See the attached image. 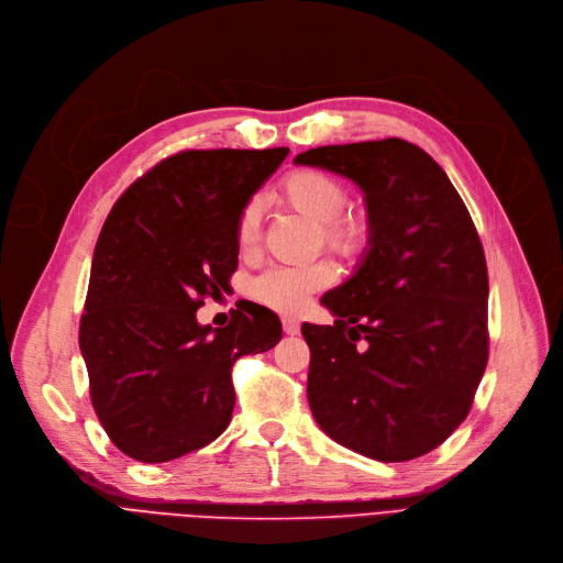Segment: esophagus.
Masks as SVG:
<instances>
[{
	"label": "esophagus",
	"mask_w": 563,
	"mask_h": 563,
	"mask_svg": "<svg viewBox=\"0 0 563 563\" xmlns=\"http://www.w3.org/2000/svg\"><path fill=\"white\" fill-rule=\"evenodd\" d=\"M282 325H284V332L286 334H300V320L298 318H292V316H284L282 318Z\"/></svg>",
	"instance_id": "34e87169"
}]
</instances>
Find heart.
Masks as SVG:
<instances>
[{"instance_id":"heart-1","label":"heart","mask_w":563,"mask_h":563,"mask_svg":"<svg viewBox=\"0 0 563 563\" xmlns=\"http://www.w3.org/2000/svg\"><path fill=\"white\" fill-rule=\"evenodd\" d=\"M279 197L292 210L318 224L323 245L345 261L362 258L373 243V220L368 212L343 208L347 201L345 185L332 174L318 169H296L282 178ZM261 235V208L250 201L235 224L238 247L250 252ZM336 271L330 261L307 265H275L252 282V296L284 313L300 311L311 292L334 282Z\"/></svg>"}]
</instances>
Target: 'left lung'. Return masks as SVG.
Listing matches in <instances>:
<instances>
[{
  "instance_id": "left-lung-1",
  "label": "left lung",
  "mask_w": 563,
  "mask_h": 563,
  "mask_svg": "<svg viewBox=\"0 0 563 563\" xmlns=\"http://www.w3.org/2000/svg\"><path fill=\"white\" fill-rule=\"evenodd\" d=\"M355 180L373 243L355 277L325 292L334 325H302L313 419L383 463L440 446L467 417L488 364V267L444 169L389 137L300 153Z\"/></svg>"
}]
</instances>
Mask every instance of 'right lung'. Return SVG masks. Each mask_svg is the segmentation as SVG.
Listing matches in <instances>:
<instances>
[{
  "mask_svg": "<svg viewBox=\"0 0 563 563\" xmlns=\"http://www.w3.org/2000/svg\"><path fill=\"white\" fill-rule=\"evenodd\" d=\"M288 148L180 151L132 183L98 235L79 351L93 410L117 449L167 463L224 433L231 368L282 339L277 313L243 302L227 328L197 323L238 267L240 210Z\"/></svg>",
  "mask_w": 563,
  "mask_h": 563,
  "instance_id": "right-lung-1",
  "label": "right lung"
}]
</instances>
